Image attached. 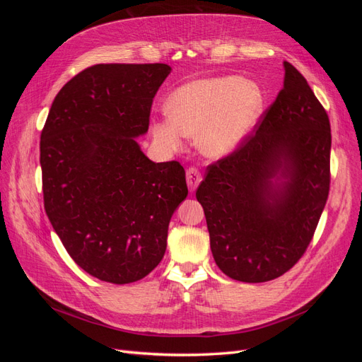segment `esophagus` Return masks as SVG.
Here are the masks:
<instances>
[{
    "instance_id": "34e87169",
    "label": "esophagus",
    "mask_w": 362,
    "mask_h": 362,
    "mask_svg": "<svg viewBox=\"0 0 362 362\" xmlns=\"http://www.w3.org/2000/svg\"><path fill=\"white\" fill-rule=\"evenodd\" d=\"M185 178H187V185H189L190 192H194L196 189H198L199 182L202 181V175L196 168H190V169H187V172H185Z\"/></svg>"
}]
</instances>
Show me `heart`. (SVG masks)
<instances>
[{"instance_id": "1", "label": "heart", "mask_w": 362, "mask_h": 362, "mask_svg": "<svg viewBox=\"0 0 362 362\" xmlns=\"http://www.w3.org/2000/svg\"><path fill=\"white\" fill-rule=\"evenodd\" d=\"M262 107L259 86L238 75L194 80L170 95L169 113L151 125L152 137L163 149L180 151L185 136H196L202 156L225 158L247 139Z\"/></svg>"}]
</instances>
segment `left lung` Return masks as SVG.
<instances>
[{
	"label": "left lung",
	"instance_id": "obj_1",
	"mask_svg": "<svg viewBox=\"0 0 362 362\" xmlns=\"http://www.w3.org/2000/svg\"><path fill=\"white\" fill-rule=\"evenodd\" d=\"M284 69L255 133L196 192L216 264L242 282L272 281L300 259L329 193V117L303 75L288 62Z\"/></svg>",
	"mask_w": 362,
	"mask_h": 362
}]
</instances>
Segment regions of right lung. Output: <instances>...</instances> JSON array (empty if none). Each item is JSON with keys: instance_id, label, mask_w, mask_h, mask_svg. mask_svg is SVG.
Returning a JSON list of instances; mask_svg holds the SVG:
<instances>
[{"instance_id": "1", "label": "right lung", "mask_w": 362, "mask_h": 362, "mask_svg": "<svg viewBox=\"0 0 362 362\" xmlns=\"http://www.w3.org/2000/svg\"><path fill=\"white\" fill-rule=\"evenodd\" d=\"M164 63L95 64L54 98L40 134L43 204L71 258L112 284L145 278L163 259L168 228L187 198L178 161H151L137 144Z\"/></svg>"}]
</instances>
